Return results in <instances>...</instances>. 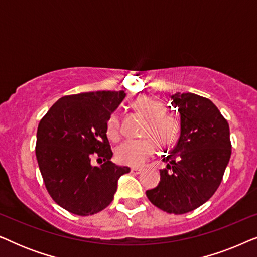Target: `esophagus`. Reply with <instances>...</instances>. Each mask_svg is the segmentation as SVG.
Masks as SVG:
<instances>
[{
	"label": "esophagus",
	"instance_id": "1",
	"mask_svg": "<svg viewBox=\"0 0 257 257\" xmlns=\"http://www.w3.org/2000/svg\"><path fill=\"white\" fill-rule=\"evenodd\" d=\"M143 172L142 168H137V167H132L131 168V173L133 174H140Z\"/></svg>",
	"mask_w": 257,
	"mask_h": 257
}]
</instances>
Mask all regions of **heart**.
Here are the masks:
<instances>
[{"label":"heart","instance_id":"obj_1","mask_svg":"<svg viewBox=\"0 0 257 257\" xmlns=\"http://www.w3.org/2000/svg\"><path fill=\"white\" fill-rule=\"evenodd\" d=\"M132 106L147 119L145 136L152 137L160 147H170L175 143L179 136V122L175 118L165 114V105L157 98L151 96H140L133 100ZM107 136L111 139L119 137V117L113 113L107 120ZM156 145L152 139L125 140L115 150V156L119 163L128 166L138 167L154 153Z\"/></svg>","mask_w":257,"mask_h":257}]
</instances>
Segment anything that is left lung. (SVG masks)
<instances>
[{"instance_id": "left-lung-1", "label": "left lung", "mask_w": 257, "mask_h": 257, "mask_svg": "<svg viewBox=\"0 0 257 257\" xmlns=\"http://www.w3.org/2000/svg\"><path fill=\"white\" fill-rule=\"evenodd\" d=\"M172 106L180 115V136L164 157L157 187L146 191L151 202L170 214L192 212L212 198L229 163V125L212 100L175 92Z\"/></svg>"}]
</instances>
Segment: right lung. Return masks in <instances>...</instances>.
Instances as JSON below:
<instances>
[{"label":"right lung","mask_w":257,"mask_h":257,"mask_svg":"<svg viewBox=\"0 0 257 257\" xmlns=\"http://www.w3.org/2000/svg\"><path fill=\"white\" fill-rule=\"evenodd\" d=\"M124 91H94L62 97L37 128L36 158L49 194L76 215H93L110 205L119 178L130 172L111 163L107 120ZM93 153L104 160L90 165Z\"/></svg>","instance_id":"obj_1"}]
</instances>
